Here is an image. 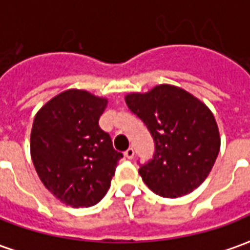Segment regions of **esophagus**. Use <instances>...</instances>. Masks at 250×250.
Segmentation results:
<instances>
[{
	"mask_svg": "<svg viewBox=\"0 0 250 250\" xmlns=\"http://www.w3.org/2000/svg\"><path fill=\"white\" fill-rule=\"evenodd\" d=\"M134 155H135V151H134V148H127L125 151V157L127 158V159H132L134 158Z\"/></svg>",
	"mask_w": 250,
	"mask_h": 250,
	"instance_id": "34e87169",
	"label": "esophagus"
}]
</instances>
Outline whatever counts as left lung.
<instances>
[{
    "mask_svg": "<svg viewBox=\"0 0 250 250\" xmlns=\"http://www.w3.org/2000/svg\"><path fill=\"white\" fill-rule=\"evenodd\" d=\"M146 125L155 151L139 167L143 182L166 198L191 193L209 175L220 152V134L210 109L182 88L162 84L125 96Z\"/></svg>",
    "mask_w": 250,
    "mask_h": 250,
    "instance_id": "1",
    "label": "left lung"
}]
</instances>
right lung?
<instances>
[{
    "mask_svg": "<svg viewBox=\"0 0 250 250\" xmlns=\"http://www.w3.org/2000/svg\"><path fill=\"white\" fill-rule=\"evenodd\" d=\"M107 99L69 89L37 112L30 154L44 184L62 204L89 208L103 198L123 158L99 125Z\"/></svg>",
    "mask_w": 250,
    "mask_h": 250,
    "instance_id": "add662e5",
    "label": "right lung"
}]
</instances>
